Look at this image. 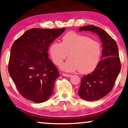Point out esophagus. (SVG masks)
I'll return each instance as SVG.
<instances>
[{
	"label": "esophagus",
	"instance_id": "esophagus-1",
	"mask_svg": "<svg viewBox=\"0 0 128 128\" xmlns=\"http://www.w3.org/2000/svg\"><path fill=\"white\" fill-rule=\"evenodd\" d=\"M62 75L64 76H66V77H71V74H65V73H62Z\"/></svg>",
	"mask_w": 128,
	"mask_h": 128
}]
</instances>
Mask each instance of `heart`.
Here are the masks:
<instances>
[{"instance_id":"obj_1","label":"heart","mask_w":128,"mask_h":128,"mask_svg":"<svg viewBox=\"0 0 128 128\" xmlns=\"http://www.w3.org/2000/svg\"><path fill=\"white\" fill-rule=\"evenodd\" d=\"M49 51L54 63L57 66L61 65L68 56L70 58L62 66V70L66 71L78 70L80 73L87 74L93 71L98 66L102 48L98 40L70 31L62 37V43L53 42Z\"/></svg>"}]
</instances>
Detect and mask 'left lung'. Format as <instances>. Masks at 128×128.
<instances>
[{
  "instance_id": "1",
  "label": "left lung",
  "mask_w": 128,
  "mask_h": 128,
  "mask_svg": "<svg viewBox=\"0 0 128 128\" xmlns=\"http://www.w3.org/2000/svg\"><path fill=\"white\" fill-rule=\"evenodd\" d=\"M79 30H89L98 34L102 42V60L92 72L82 77L78 91L79 96L83 99L98 100L111 91L120 72L118 46L107 32L98 26H84Z\"/></svg>"
}]
</instances>
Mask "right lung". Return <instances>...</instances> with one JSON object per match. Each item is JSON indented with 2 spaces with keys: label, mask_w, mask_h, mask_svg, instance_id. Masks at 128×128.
<instances>
[{
  "label": "right lung",
  "mask_w": 128,
  "mask_h": 128,
  "mask_svg": "<svg viewBox=\"0 0 128 128\" xmlns=\"http://www.w3.org/2000/svg\"><path fill=\"white\" fill-rule=\"evenodd\" d=\"M65 30L32 28L12 44L8 72L24 98L40 103L52 95L60 74L48 57V48Z\"/></svg>",
  "instance_id": "1"
}]
</instances>
